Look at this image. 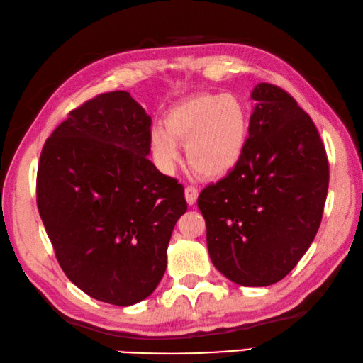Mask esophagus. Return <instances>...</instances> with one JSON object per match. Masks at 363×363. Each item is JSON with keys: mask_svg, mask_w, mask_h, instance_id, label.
<instances>
[{"mask_svg": "<svg viewBox=\"0 0 363 363\" xmlns=\"http://www.w3.org/2000/svg\"><path fill=\"white\" fill-rule=\"evenodd\" d=\"M198 196H199L198 188H194V186H186L185 188V198H186V202L189 206L196 204V201H198Z\"/></svg>", "mask_w": 363, "mask_h": 363, "instance_id": "esophagus-1", "label": "esophagus"}]
</instances>
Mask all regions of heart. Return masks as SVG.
Returning <instances> with one entry per match:
<instances>
[{
    "label": "heart",
    "mask_w": 363,
    "mask_h": 363,
    "mask_svg": "<svg viewBox=\"0 0 363 363\" xmlns=\"http://www.w3.org/2000/svg\"><path fill=\"white\" fill-rule=\"evenodd\" d=\"M164 127H152L150 146L164 172L175 167L180 157L178 143H186V159L202 177L218 178L231 172L245 150L249 118L231 94L198 95L172 108Z\"/></svg>",
    "instance_id": "obj_1"
}]
</instances>
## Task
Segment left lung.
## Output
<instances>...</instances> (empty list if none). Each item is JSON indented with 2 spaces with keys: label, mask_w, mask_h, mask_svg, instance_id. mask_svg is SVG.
Wrapping results in <instances>:
<instances>
[{
  "label": "left lung",
  "mask_w": 363,
  "mask_h": 363,
  "mask_svg": "<svg viewBox=\"0 0 363 363\" xmlns=\"http://www.w3.org/2000/svg\"><path fill=\"white\" fill-rule=\"evenodd\" d=\"M245 150L230 174L204 188L198 207L208 255L244 287H266L295 268L319 230L328 159L309 114L284 89L259 82Z\"/></svg>",
  "instance_id": "8db88e82"
}]
</instances>
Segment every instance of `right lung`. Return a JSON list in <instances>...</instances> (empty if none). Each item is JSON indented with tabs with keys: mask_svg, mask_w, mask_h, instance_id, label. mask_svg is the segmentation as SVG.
I'll use <instances>...</instances> for the list:
<instances>
[{
	"mask_svg": "<svg viewBox=\"0 0 363 363\" xmlns=\"http://www.w3.org/2000/svg\"><path fill=\"white\" fill-rule=\"evenodd\" d=\"M151 118L129 92L69 111L43 146L36 204L57 262L95 300L130 306L165 272L185 189L150 155Z\"/></svg>",
	"mask_w": 363,
	"mask_h": 363,
	"instance_id": "obj_1",
	"label": "right lung"
}]
</instances>
